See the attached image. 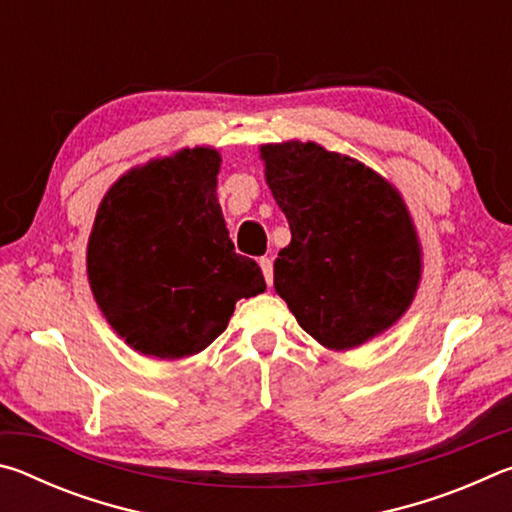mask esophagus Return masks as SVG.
Listing matches in <instances>:
<instances>
[{"label": "esophagus", "mask_w": 512, "mask_h": 512, "mask_svg": "<svg viewBox=\"0 0 512 512\" xmlns=\"http://www.w3.org/2000/svg\"><path fill=\"white\" fill-rule=\"evenodd\" d=\"M259 266H262L266 284L271 287V284H273V259L271 257H259Z\"/></svg>", "instance_id": "1"}]
</instances>
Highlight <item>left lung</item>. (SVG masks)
<instances>
[{
  "instance_id": "obj_1",
  "label": "left lung",
  "mask_w": 512,
  "mask_h": 512,
  "mask_svg": "<svg viewBox=\"0 0 512 512\" xmlns=\"http://www.w3.org/2000/svg\"><path fill=\"white\" fill-rule=\"evenodd\" d=\"M264 176L291 228L273 284L309 336L352 350L411 307L422 275L418 232L397 189L316 142L264 144Z\"/></svg>"
}]
</instances>
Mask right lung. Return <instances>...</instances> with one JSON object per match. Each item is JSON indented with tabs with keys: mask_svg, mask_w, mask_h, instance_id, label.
<instances>
[{
	"mask_svg": "<svg viewBox=\"0 0 512 512\" xmlns=\"http://www.w3.org/2000/svg\"><path fill=\"white\" fill-rule=\"evenodd\" d=\"M221 155L196 146L131 169L108 189L88 241V280L112 329L135 352L183 359L219 336L239 298L264 293L235 253L216 176Z\"/></svg>",
	"mask_w": 512,
	"mask_h": 512,
	"instance_id": "right-lung-1",
	"label": "right lung"
}]
</instances>
